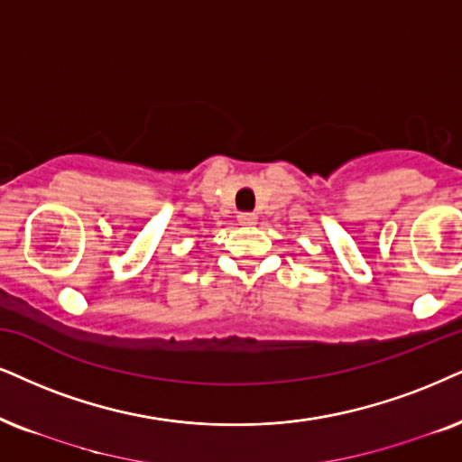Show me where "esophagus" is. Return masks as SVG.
<instances>
[{
	"label": "esophagus",
	"instance_id": "esophagus-1",
	"mask_svg": "<svg viewBox=\"0 0 462 462\" xmlns=\"http://www.w3.org/2000/svg\"><path fill=\"white\" fill-rule=\"evenodd\" d=\"M238 221H241V226H255V224H258V215H255V213H241V215H238Z\"/></svg>",
	"mask_w": 462,
	"mask_h": 462
}]
</instances>
